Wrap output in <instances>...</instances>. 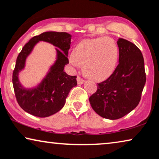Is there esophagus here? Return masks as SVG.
Wrapping results in <instances>:
<instances>
[{
	"instance_id": "obj_1",
	"label": "esophagus",
	"mask_w": 159,
	"mask_h": 159,
	"mask_svg": "<svg viewBox=\"0 0 159 159\" xmlns=\"http://www.w3.org/2000/svg\"><path fill=\"white\" fill-rule=\"evenodd\" d=\"M77 82L78 84H82L84 83V80L82 79V78L80 77V76H78L77 77Z\"/></svg>"
}]
</instances>
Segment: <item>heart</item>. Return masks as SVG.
Returning <instances> with one entry per match:
<instances>
[{"label": "heart", "instance_id": "1", "mask_svg": "<svg viewBox=\"0 0 159 159\" xmlns=\"http://www.w3.org/2000/svg\"><path fill=\"white\" fill-rule=\"evenodd\" d=\"M118 59V48L113 39L100 37L84 40L78 43L70 54L69 61L73 66L84 64L86 75L102 80L113 73Z\"/></svg>", "mask_w": 159, "mask_h": 159}]
</instances>
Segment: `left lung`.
I'll return each mask as SVG.
<instances>
[{
	"label": "left lung",
	"instance_id": "8db88e82",
	"mask_svg": "<svg viewBox=\"0 0 159 159\" xmlns=\"http://www.w3.org/2000/svg\"><path fill=\"white\" fill-rule=\"evenodd\" d=\"M118 66L112 75L97 84L89 97L92 109L101 117L116 120L133 111L141 99L146 82L143 56L136 45L119 39Z\"/></svg>",
	"mask_w": 159,
	"mask_h": 159
}]
</instances>
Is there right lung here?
I'll list each match as a JSON object with an SVG mask.
<instances>
[{
  "instance_id": "add662e5",
  "label": "right lung",
  "mask_w": 159,
  "mask_h": 159,
  "mask_svg": "<svg viewBox=\"0 0 159 159\" xmlns=\"http://www.w3.org/2000/svg\"><path fill=\"white\" fill-rule=\"evenodd\" d=\"M43 40L56 47L57 60L46 77L36 88L26 89L18 81V73L24 69L25 61L38 42ZM71 35L67 33L45 32L30 40L19 54L12 82L18 104L25 112L37 117L45 118L57 113L65 104L71 89L77 85L76 76L67 75L64 71L68 64V51Z\"/></svg>"
}]
</instances>
